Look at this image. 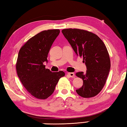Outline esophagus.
Masks as SVG:
<instances>
[{
  "label": "esophagus",
  "instance_id": "1",
  "mask_svg": "<svg viewBox=\"0 0 127 127\" xmlns=\"http://www.w3.org/2000/svg\"><path fill=\"white\" fill-rule=\"evenodd\" d=\"M68 75L71 78H74L75 77V74H74V73H68Z\"/></svg>",
  "mask_w": 127,
  "mask_h": 127
}]
</instances>
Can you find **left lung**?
<instances>
[{
  "label": "left lung",
  "mask_w": 127,
  "mask_h": 127,
  "mask_svg": "<svg viewBox=\"0 0 127 127\" xmlns=\"http://www.w3.org/2000/svg\"><path fill=\"white\" fill-rule=\"evenodd\" d=\"M62 32L87 66L86 73L75 74L83 81L82 87L76 92L83 98L95 96L104 86L110 68L109 53L104 43L96 34L86 30L69 28Z\"/></svg>",
  "instance_id": "obj_1"
}]
</instances>
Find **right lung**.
<instances>
[{"label":"right lung","instance_id":"add662e5","mask_svg":"<svg viewBox=\"0 0 127 127\" xmlns=\"http://www.w3.org/2000/svg\"><path fill=\"white\" fill-rule=\"evenodd\" d=\"M59 29L44 31L30 38L19 50L16 63L18 77L29 93L39 99H45L53 93L63 71L52 72L43 63Z\"/></svg>","mask_w":127,"mask_h":127}]
</instances>
